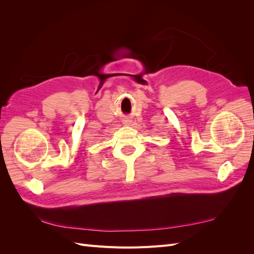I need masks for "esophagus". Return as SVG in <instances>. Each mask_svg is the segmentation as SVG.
Listing matches in <instances>:
<instances>
[{
  "instance_id": "1",
  "label": "esophagus",
  "mask_w": 254,
  "mask_h": 254,
  "mask_svg": "<svg viewBox=\"0 0 254 254\" xmlns=\"http://www.w3.org/2000/svg\"><path fill=\"white\" fill-rule=\"evenodd\" d=\"M124 123H125V124H129L130 121H129V120H125V121H124Z\"/></svg>"
}]
</instances>
